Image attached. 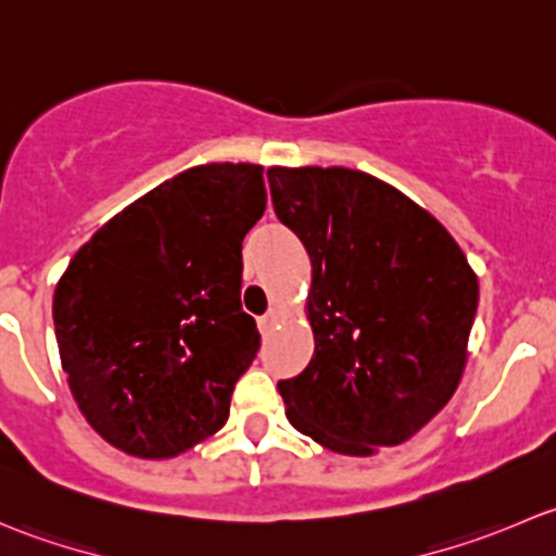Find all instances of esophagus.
Instances as JSON below:
<instances>
[{
    "label": "esophagus",
    "instance_id": "esophagus-1",
    "mask_svg": "<svg viewBox=\"0 0 556 556\" xmlns=\"http://www.w3.org/2000/svg\"><path fill=\"white\" fill-rule=\"evenodd\" d=\"M277 319H279V314L274 312V309H271V312H266V314H261V317H257V328H261V333L266 336L268 330L274 328V323H277Z\"/></svg>",
    "mask_w": 556,
    "mask_h": 556
}]
</instances>
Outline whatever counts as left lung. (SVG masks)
<instances>
[{
    "mask_svg": "<svg viewBox=\"0 0 556 556\" xmlns=\"http://www.w3.org/2000/svg\"><path fill=\"white\" fill-rule=\"evenodd\" d=\"M271 204L312 261L309 366L279 382L299 433L366 457L450 403L468 361L479 279L408 195L344 166H271Z\"/></svg>",
    "mask_w": 556,
    "mask_h": 556,
    "instance_id": "obj_1",
    "label": "left lung"
}]
</instances>
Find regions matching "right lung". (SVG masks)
I'll use <instances>...</instances> for the list:
<instances>
[{"label":"right lung","mask_w":556,"mask_h":556,"mask_svg":"<svg viewBox=\"0 0 556 556\" xmlns=\"http://www.w3.org/2000/svg\"><path fill=\"white\" fill-rule=\"evenodd\" d=\"M263 210V166H193L75 252L53 293L55 341L106 444L166 459L226 425L261 346L239 295L242 242Z\"/></svg>","instance_id":"right-lung-1"}]
</instances>
